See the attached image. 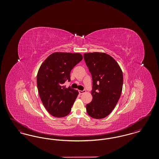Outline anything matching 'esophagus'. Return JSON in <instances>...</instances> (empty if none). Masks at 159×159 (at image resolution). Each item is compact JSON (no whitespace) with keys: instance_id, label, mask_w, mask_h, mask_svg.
<instances>
[{"instance_id":"obj_1","label":"esophagus","mask_w":159,"mask_h":159,"mask_svg":"<svg viewBox=\"0 0 159 159\" xmlns=\"http://www.w3.org/2000/svg\"><path fill=\"white\" fill-rule=\"evenodd\" d=\"M79 93H80V94H83V93L86 92V91H85V90H83V91H79Z\"/></svg>"}]
</instances>
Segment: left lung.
<instances>
[{
  "label": "left lung",
  "instance_id": "1",
  "mask_svg": "<svg viewBox=\"0 0 159 159\" xmlns=\"http://www.w3.org/2000/svg\"><path fill=\"white\" fill-rule=\"evenodd\" d=\"M83 57L92 78L93 98L86 106V111L92 118L102 119L111 113L120 97L123 73L118 63L107 53H86Z\"/></svg>",
  "mask_w": 159,
  "mask_h": 159
}]
</instances>
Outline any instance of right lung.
Segmentation results:
<instances>
[{"label":"right lung","instance_id":"right-lung-1","mask_svg":"<svg viewBox=\"0 0 159 159\" xmlns=\"http://www.w3.org/2000/svg\"><path fill=\"white\" fill-rule=\"evenodd\" d=\"M83 59L80 53L55 52L41 65L37 75L38 92L47 111L56 117L67 116L79 92L64 83L70 81V72Z\"/></svg>","mask_w":159,"mask_h":159}]
</instances>
